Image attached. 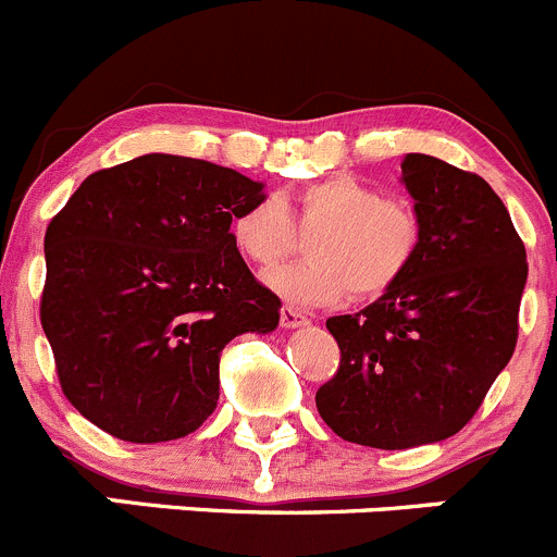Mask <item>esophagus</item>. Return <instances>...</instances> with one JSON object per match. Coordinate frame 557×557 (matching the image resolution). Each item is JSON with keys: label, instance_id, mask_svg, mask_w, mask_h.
<instances>
[{"label": "esophagus", "instance_id": "obj_1", "mask_svg": "<svg viewBox=\"0 0 557 557\" xmlns=\"http://www.w3.org/2000/svg\"><path fill=\"white\" fill-rule=\"evenodd\" d=\"M300 325H309V317H306L300 309H295V306H284L282 327H300Z\"/></svg>", "mask_w": 557, "mask_h": 557}]
</instances>
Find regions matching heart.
Here are the masks:
<instances>
[{
  "mask_svg": "<svg viewBox=\"0 0 557 557\" xmlns=\"http://www.w3.org/2000/svg\"><path fill=\"white\" fill-rule=\"evenodd\" d=\"M317 232L309 262L268 275V287L298 306L377 298L410 270L421 248V219L399 199L349 174L317 180L287 199L262 196L232 221V243L257 268H273L295 246V225Z\"/></svg>",
  "mask_w": 557,
  "mask_h": 557,
  "instance_id": "heart-1",
  "label": "heart"
}]
</instances>
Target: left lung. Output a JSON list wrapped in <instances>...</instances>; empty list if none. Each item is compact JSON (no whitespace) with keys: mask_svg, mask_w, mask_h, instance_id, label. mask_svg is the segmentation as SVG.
I'll return each instance as SVG.
<instances>
[{"mask_svg":"<svg viewBox=\"0 0 557 557\" xmlns=\"http://www.w3.org/2000/svg\"><path fill=\"white\" fill-rule=\"evenodd\" d=\"M421 248L358 314L331 317L338 372L317 391L322 421L358 446L399 448L457 434L511 361L528 282L525 246L484 177L410 152Z\"/></svg>","mask_w":557,"mask_h":557,"instance_id":"left-lung-1","label":"left lung"}]
</instances>
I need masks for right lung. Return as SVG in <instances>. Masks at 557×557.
<instances>
[{"instance_id": "add662e5", "label": "right lung", "mask_w": 557, "mask_h": 557, "mask_svg": "<svg viewBox=\"0 0 557 557\" xmlns=\"http://www.w3.org/2000/svg\"><path fill=\"white\" fill-rule=\"evenodd\" d=\"M262 188L150 152L89 174L51 219L40 322L62 394L87 421L128 443L177 441L208 421L221 349L278 325L282 300L230 232Z\"/></svg>"}]
</instances>
